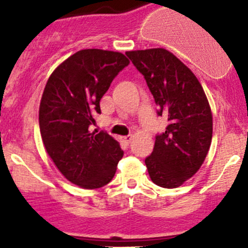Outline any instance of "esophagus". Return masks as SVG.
I'll list each match as a JSON object with an SVG mask.
<instances>
[{
  "mask_svg": "<svg viewBox=\"0 0 248 248\" xmlns=\"http://www.w3.org/2000/svg\"><path fill=\"white\" fill-rule=\"evenodd\" d=\"M121 140H122V141H124L126 145H129V144H131V142H132V140H133V136L122 137Z\"/></svg>",
  "mask_w": 248,
  "mask_h": 248,
  "instance_id": "obj_1",
  "label": "esophagus"
}]
</instances>
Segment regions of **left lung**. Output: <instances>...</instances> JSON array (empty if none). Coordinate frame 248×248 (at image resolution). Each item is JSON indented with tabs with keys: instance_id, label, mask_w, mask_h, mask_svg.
<instances>
[{
	"instance_id": "8db88e82",
	"label": "left lung",
	"mask_w": 248,
	"mask_h": 248,
	"mask_svg": "<svg viewBox=\"0 0 248 248\" xmlns=\"http://www.w3.org/2000/svg\"><path fill=\"white\" fill-rule=\"evenodd\" d=\"M146 80L158 110L168 117L166 132L157 134L152 154L145 158L157 186L175 188L201 168L212 139V114L197 77L168 50L127 51Z\"/></svg>"
}]
</instances>
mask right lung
Here are the masks:
<instances>
[{
    "instance_id": "obj_1",
    "label": "right lung",
    "mask_w": 248,
    "mask_h": 248,
    "mask_svg": "<svg viewBox=\"0 0 248 248\" xmlns=\"http://www.w3.org/2000/svg\"><path fill=\"white\" fill-rule=\"evenodd\" d=\"M128 64L121 52L80 50L52 72L44 89L39 107L44 146L63 176L82 188L109 184L124 156L107 132L89 128L93 115L101 114V98Z\"/></svg>"
}]
</instances>
